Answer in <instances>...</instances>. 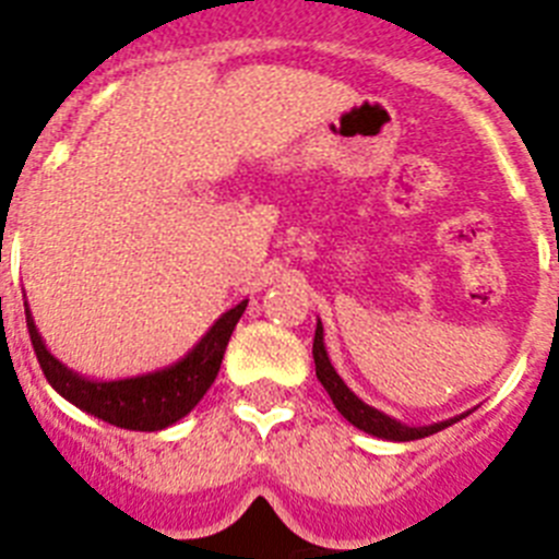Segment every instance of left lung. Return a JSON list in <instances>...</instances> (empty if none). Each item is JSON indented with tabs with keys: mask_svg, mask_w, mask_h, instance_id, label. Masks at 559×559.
<instances>
[{
	"mask_svg": "<svg viewBox=\"0 0 559 559\" xmlns=\"http://www.w3.org/2000/svg\"><path fill=\"white\" fill-rule=\"evenodd\" d=\"M313 360H316V378L322 380V386L328 389L333 406L338 408L341 417L353 423L355 428H360L364 433H372L378 439H389V442H412V439L431 437V433L442 431V428L453 426L467 414H459V417L442 419V423H431V426H406L400 419L389 417V414L378 412L374 406L364 403L353 389L341 380V374L335 372L333 364H330L328 347H324V328L322 322H316V335H313Z\"/></svg>",
	"mask_w": 559,
	"mask_h": 559,
	"instance_id": "obj_1",
	"label": "left lung"
}]
</instances>
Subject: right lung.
I'll list each match as a JSON object with an SVG mask.
<instances>
[{
    "label": "right lung",
    "mask_w": 559,
    "mask_h": 559,
    "mask_svg": "<svg viewBox=\"0 0 559 559\" xmlns=\"http://www.w3.org/2000/svg\"><path fill=\"white\" fill-rule=\"evenodd\" d=\"M246 305H249V299L226 310L218 322L201 335L199 344L170 367L117 380L86 378V374L69 369L63 360H58L47 349L27 302H24V316H27V333L29 341H33V349H36L38 364L44 369V378L49 380V386L56 389L63 400L117 428L162 431V428L187 417L192 408L199 406V400L204 397L206 389L215 383L231 330L240 322Z\"/></svg>",
    "instance_id": "obj_1"
}]
</instances>
